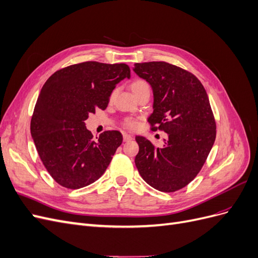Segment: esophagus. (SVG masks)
I'll list each match as a JSON object with an SVG mask.
<instances>
[{"instance_id":"obj_1","label":"esophagus","mask_w":258,"mask_h":258,"mask_svg":"<svg viewBox=\"0 0 258 258\" xmlns=\"http://www.w3.org/2000/svg\"><path fill=\"white\" fill-rule=\"evenodd\" d=\"M134 136L132 135H128V134H123V141L124 142H129L131 140H134Z\"/></svg>"}]
</instances>
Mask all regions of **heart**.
Wrapping results in <instances>:
<instances>
[{
	"label": "heart",
	"mask_w": 258,
	"mask_h": 258,
	"mask_svg": "<svg viewBox=\"0 0 258 258\" xmlns=\"http://www.w3.org/2000/svg\"><path fill=\"white\" fill-rule=\"evenodd\" d=\"M147 88H150V85H148L147 82H145L143 80H136L130 84V89H131L132 93H134V96H136L137 93H139L140 91H142V90L147 89ZM114 93L115 92L112 93L111 99L114 97ZM124 126H126L127 128H130V129H135L138 126V122L135 119L128 118V119H126V121H124Z\"/></svg>",
	"instance_id": "heart-1"
}]
</instances>
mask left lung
<instances>
[{
  "label": "left lung",
  "instance_id": "1",
  "mask_svg": "<svg viewBox=\"0 0 258 258\" xmlns=\"http://www.w3.org/2000/svg\"><path fill=\"white\" fill-rule=\"evenodd\" d=\"M134 71L153 89L154 111L148 122L168 136L161 148L136 137V166L155 189L178 190L199 173L215 141L216 124L207 91L196 76L167 62L136 63Z\"/></svg>",
  "mask_w": 258,
  "mask_h": 258
}]
</instances>
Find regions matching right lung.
I'll list each match as a JSON object with an SVG mask.
<instances>
[{
    "mask_svg": "<svg viewBox=\"0 0 258 258\" xmlns=\"http://www.w3.org/2000/svg\"><path fill=\"white\" fill-rule=\"evenodd\" d=\"M124 79H130L127 64L87 61L59 70L44 84L31 136L43 165L61 186L82 188L110 165L121 134L105 131L95 141L85 120L97 108L105 110L116 85Z\"/></svg>",
    "mask_w": 258,
    "mask_h": 258,
    "instance_id": "right-lung-1",
    "label": "right lung"
}]
</instances>
